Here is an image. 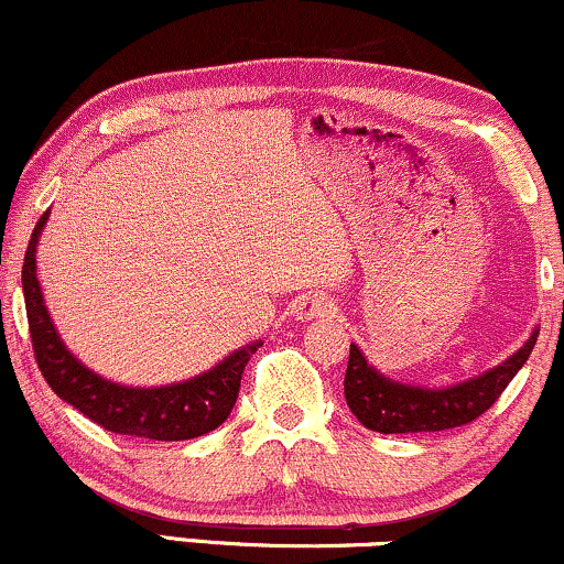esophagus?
I'll use <instances>...</instances> for the list:
<instances>
[{"label": "esophagus", "instance_id": "esophagus-1", "mask_svg": "<svg viewBox=\"0 0 564 564\" xmlns=\"http://www.w3.org/2000/svg\"><path fill=\"white\" fill-rule=\"evenodd\" d=\"M337 311V305L332 297H326L322 293H314V295H303L301 301L295 303V316L297 318H305V322H314V318H324V316H332Z\"/></svg>", "mask_w": 564, "mask_h": 564}]
</instances>
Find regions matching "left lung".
I'll use <instances>...</instances> for the list:
<instances>
[{"instance_id":"obj_1","label":"left lung","mask_w":564,"mask_h":564,"mask_svg":"<svg viewBox=\"0 0 564 564\" xmlns=\"http://www.w3.org/2000/svg\"><path fill=\"white\" fill-rule=\"evenodd\" d=\"M536 337L539 332H533L531 339L502 366L447 389H421L389 381L366 364L356 345H350L345 371L347 408L366 429L379 434H419L465 426L495 405L531 356Z\"/></svg>"}]
</instances>
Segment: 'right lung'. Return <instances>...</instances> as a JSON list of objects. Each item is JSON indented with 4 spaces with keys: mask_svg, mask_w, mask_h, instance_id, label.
Listing matches in <instances>:
<instances>
[{
    "mask_svg": "<svg viewBox=\"0 0 564 564\" xmlns=\"http://www.w3.org/2000/svg\"><path fill=\"white\" fill-rule=\"evenodd\" d=\"M48 219V212L41 214L28 242L23 261V295L28 329H31L33 356L39 371L54 394L80 410L86 419L99 423L101 429L124 436H141L156 442H183L193 436L208 434L232 413L240 392V379L250 356L261 343H250L242 350L232 352L200 377L172 387L135 389L101 379L88 371L73 352L62 345L48 316L41 288L36 280V246L39 235Z\"/></svg>",
    "mask_w": 564,
    "mask_h": 564,
    "instance_id": "right-lung-1",
    "label": "right lung"
}]
</instances>
